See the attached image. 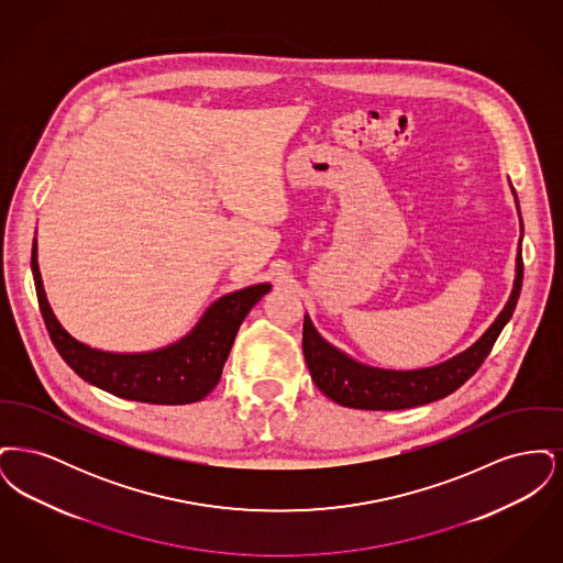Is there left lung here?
<instances>
[{
	"label": "left lung",
	"mask_w": 563,
	"mask_h": 563,
	"mask_svg": "<svg viewBox=\"0 0 563 563\" xmlns=\"http://www.w3.org/2000/svg\"><path fill=\"white\" fill-rule=\"evenodd\" d=\"M515 202H517V196H515ZM517 209H519V202H517ZM521 230H523V221H521ZM521 239H519V251L515 262V283H512L509 301L498 314V319L489 324V329L471 349L455 354L454 358L445 363L424 367V369H409V372L379 369V367L363 365L350 358L346 352L331 346L327 340H322L321 333L306 314L301 344H303V356L312 375V382L319 386L322 395H327L338 405L352 407V409H374V411L418 407V405L439 401L452 395L482 367L494 342L498 340L503 327L512 317V310L521 294V283H523Z\"/></svg>",
	"instance_id": "left-lung-1"
}]
</instances>
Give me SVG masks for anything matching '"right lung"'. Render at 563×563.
Segmentation results:
<instances>
[{
  "mask_svg": "<svg viewBox=\"0 0 563 563\" xmlns=\"http://www.w3.org/2000/svg\"><path fill=\"white\" fill-rule=\"evenodd\" d=\"M31 272L42 317L63 361L81 379L109 395L154 405L202 401L221 377L244 317L272 289L269 283H262L219 297L188 335L170 346L152 352H106L78 342L54 317L40 276L35 241Z\"/></svg>",
  "mask_w": 563,
  "mask_h": 563,
  "instance_id": "add662e5",
  "label": "right lung"
}]
</instances>
